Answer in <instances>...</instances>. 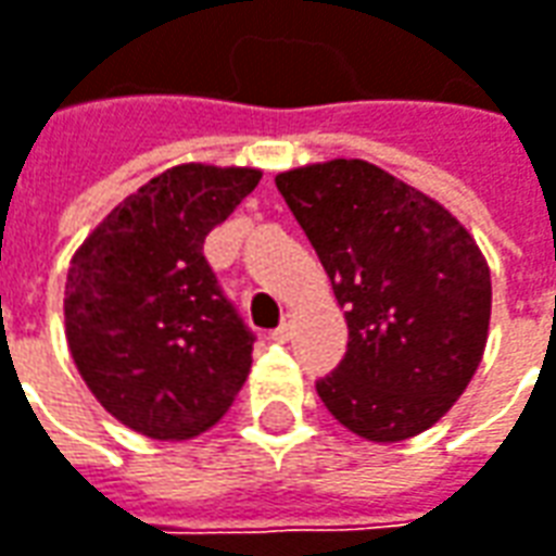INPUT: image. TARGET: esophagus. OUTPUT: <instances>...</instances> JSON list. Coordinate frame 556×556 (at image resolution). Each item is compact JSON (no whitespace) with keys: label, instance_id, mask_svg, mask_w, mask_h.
I'll return each instance as SVG.
<instances>
[{"label":"esophagus","instance_id":"1","mask_svg":"<svg viewBox=\"0 0 556 556\" xmlns=\"http://www.w3.org/2000/svg\"><path fill=\"white\" fill-rule=\"evenodd\" d=\"M292 331H294V319H292V316H286V319H282V323L274 328V334H270V338H274V341H279V343H286L289 338H292Z\"/></svg>","mask_w":556,"mask_h":556}]
</instances>
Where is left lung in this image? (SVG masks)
I'll list each match as a JSON object with an SVG mask.
<instances>
[{"instance_id":"8db88e82","label":"left lung","mask_w":556,"mask_h":556,"mask_svg":"<svg viewBox=\"0 0 556 556\" xmlns=\"http://www.w3.org/2000/svg\"><path fill=\"white\" fill-rule=\"evenodd\" d=\"M279 194L326 267L350 328L316 383L334 420L374 444L435 426L486 346L490 267L456 215L358 157L286 169Z\"/></svg>"}]
</instances>
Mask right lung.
Listing matches in <instances>:
<instances>
[{
	"label": "right lung",
	"instance_id": "right-lung-1",
	"mask_svg": "<svg viewBox=\"0 0 556 556\" xmlns=\"http://www.w3.org/2000/svg\"><path fill=\"white\" fill-rule=\"evenodd\" d=\"M262 169L179 164L136 188L72 255L66 341L97 402L157 441L225 417L252 368V331L203 258L206 233Z\"/></svg>",
	"mask_w": 556,
	"mask_h": 556
}]
</instances>
